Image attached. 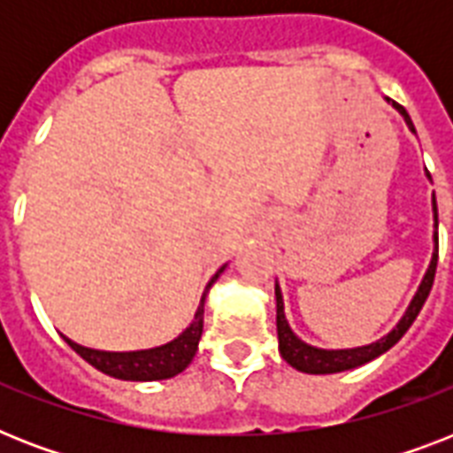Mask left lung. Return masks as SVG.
Listing matches in <instances>:
<instances>
[{
    "label": "left lung",
    "instance_id": "8db88e82",
    "mask_svg": "<svg viewBox=\"0 0 453 453\" xmlns=\"http://www.w3.org/2000/svg\"><path fill=\"white\" fill-rule=\"evenodd\" d=\"M395 108L400 110L404 119H407L409 129L414 131V124H411V117L402 105L395 103ZM433 209H435V227H437V204L435 197H433ZM435 270H437V234H435V254H433V261H430V268L423 277L421 287L416 291L414 301L407 308L404 317L400 319V324L395 326L388 336H383L380 341L372 345H365V348H352V350H319V348H312V345L303 343L301 338L291 331L287 317H284V301H282V291L275 284V298H277V338H280V352L282 357L289 362L294 369L305 373H336L345 372V369H355L359 365H366L372 362L373 357H379L386 350H390L397 341H400L407 329L414 324V319L421 312L423 303L428 298L430 289H433V282H435Z\"/></svg>",
    "mask_w": 453,
    "mask_h": 453
}]
</instances>
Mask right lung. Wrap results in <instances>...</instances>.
I'll list each match as a JSON object with an SVG mask.
<instances>
[{"instance_id":"1","label":"right lung","mask_w":453,"mask_h":453,"mask_svg":"<svg viewBox=\"0 0 453 453\" xmlns=\"http://www.w3.org/2000/svg\"><path fill=\"white\" fill-rule=\"evenodd\" d=\"M226 268V265H223ZM223 268L211 277V282L206 284V289L211 287ZM206 289L202 294V303H199L195 319L188 329L178 338H173L171 343L152 348V350H136V352H103V350H91L84 345L74 343L70 338H65V343L73 348L81 359H87L88 365L96 366L98 372L115 376L122 380H162L171 379L190 365L195 352H197L199 338H202V326H204V296Z\"/></svg>"}]
</instances>
